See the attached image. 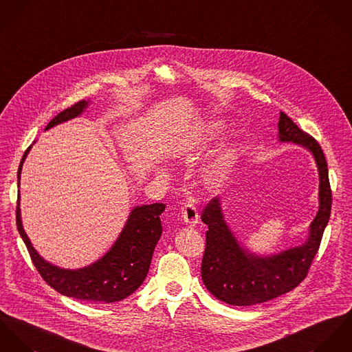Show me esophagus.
I'll return each instance as SVG.
<instances>
[{
  "instance_id": "esophagus-1",
  "label": "esophagus",
  "mask_w": 352,
  "mask_h": 352,
  "mask_svg": "<svg viewBox=\"0 0 352 352\" xmlns=\"http://www.w3.org/2000/svg\"><path fill=\"white\" fill-rule=\"evenodd\" d=\"M182 219L188 226L195 227L198 223V212L195 205H192L190 202H185V205L182 206Z\"/></svg>"
}]
</instances>
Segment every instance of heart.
<instances>
[{
	"mask_svg": "<svg viewBox=\"0 0 352 352\" xmlns=\"http://www.w3.org/2000/svg\"><path fill=\"white\" fill-rule=\"evenodd\" d=\"M221 129H223V124L219 120H212L206 122L199 132L198 143L206 144L213 142L220 136ZM239 153H240V148L237 147V144L230 143L206 164V167L202 170V182L208 189L217 190L228 181L230 175L234 171ZM159 174L160 177H164V178L167 177L166 170H160Z\"/></svg>",
	"mask_w": 352,
	"mask_h": 352,
	"instance_id": "1",
	"label": "heart"
}]
</instances>
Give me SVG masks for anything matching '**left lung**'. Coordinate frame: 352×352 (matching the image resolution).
Here are the masks:
<instances>
[{
  "label": "left lung",
  "instance_id": "left-lung-1",
  "mask_svg": "<svg viewBox=\"0 0 352 352\" xmlns=\"http://www.w3.org/2000/svg\"><path fill=\"white\" fill-rule=\"evenodd\" d=\"M278 140L301 146L312 154L320 181L318 210L302 244L261 256L250 252L237 240L224 219L220 198L210 199L201 214V220L208 226L201 276L206 289L230 305H256L297 287L308 274L331 216L328 166L320 144L283 112L279 115Z\"/></svg>",
  "mask_w": 352,
  "mask_h": 352
}]
</instances>
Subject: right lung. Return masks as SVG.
I'll return each mask as SVG.
<instances>
[{
    "label": "right lung",
    "mask_w": 352,
    "mask_h": 352,
    "mask_svg": "<svg viewBox=\"0 0 352 352\" xmlns=\"http://www.w3.org/2000/svg\"><path fill=\"white\" fill-rule=\"evenodd\" d=\"M87 107L89 101H79L72 108L65 109L48 122L45 131L72 118H78ZM31 148L32 146L24 153L19 166V188L23 163ZM164 208L166 205L159 202L135 206L131 210L122 231L118 234V240L108 252L90 266L76 270L62 269L47 262L34 248L28 234L23 228L20 193L17 198L16 224L35 267L52 289L63 296L77 300L111 304L131 296L146 279L155 245L162 234L159 216L163 213Z\"/></svg>",
    "instance_id": "obj_1"
}]
</instances>
